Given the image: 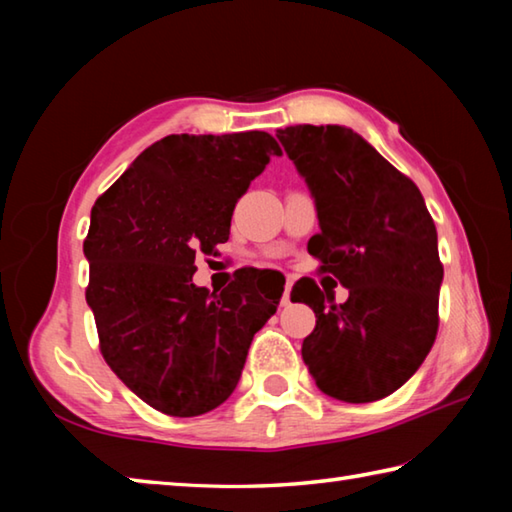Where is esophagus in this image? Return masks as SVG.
I'll list each match as a JSON object with an SVG mask.
<instances>
[{"label": "esophagus", "mask_w": 512, "mask_h": 512, "mask_svg": "<svg viewBox=\"0 0 512 512\" xmlns=\"http://www.w3.org/2000/svg\"><path fill=\"white\" fill-rule=\"evenodd\" d=\"M291 287H293V282H287L284 284V293H282V307H289L291 305Z\"/></svg>", "instance_id": "obj_1"}]
</instances>
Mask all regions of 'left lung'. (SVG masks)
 Returning <instances> with one entry per match:
<instances>
[{
	"instance_id": "left-lung-1",
	"label": "left lung",
	"mask_w": 512,
	"mask_h": 512,
	"mask_svg": "<svg viewBox=\"0 0 512 512\" xmlns=\"http://www.w3.org/2000/svg\"><path fill=\"white\" fill-rule=\"evenodd\" d=\"M277 140L316 203L320 232L309 253L350 291L343 305H327L314 280L293 287L291 300L316 314L302 359L325 395L381 400L415 375L436 341V225L413 180L352 128L289 126Z\"/></svg>"
}]
</instances>
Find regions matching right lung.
Returning a JSON list of instances; mask_svg holds the SVG:
<instances>
[{
    "instance_id": "1",
    "label": "right lung",
    "mask_w": 512,
    "mask_h": 512,
    "mask_svg": "<svg viewBox=\"0 0 512 512\" xmlns=\"http://www.w3.org/2000/svg\"><path fill=\"white\" fill-rule=\"evenodd\" d=\"M280 146L268 133L167 135L97 198L83 253L85 300L112 372L153 409L194 418L223 404L282 291L253 273L221 293L194 259L230 237L235 205Z\"/></svg>"
}]
</instances>
